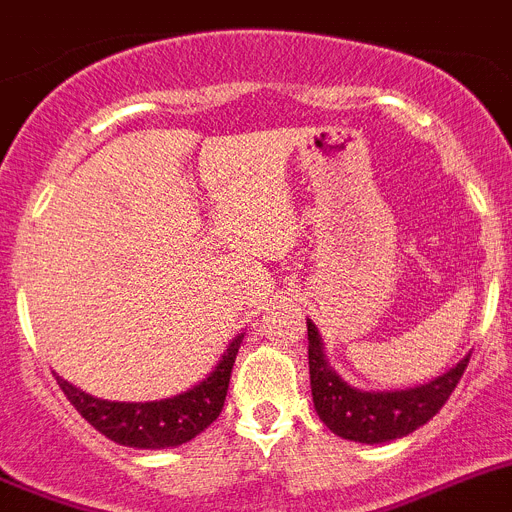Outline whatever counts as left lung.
I'll use <instances>...</instances> for the list:
<instances>
[{"mask_svg":"<svg viewBox=\"0 0 512 512\" xmlns=\"http://www.w3.org/2000/svg\"><path fill=\"white\" fill-rule=\"evenodd\" d=\"M308 321V365H310V391L318 417L334 435L355 443H391L406 438L417 427L427 425L443 404L451 399L458 386L469 355L445 370L443 375L412 388H393V391H362L349 386L342 375L331 368L326 347L318 334V326Z\"/></svg>","mask_w":512,"mask_h":512,"instance_id":"1","label":"left lung"}]
</instances>
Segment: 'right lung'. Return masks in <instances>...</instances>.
Returning <instances> with one entry per match:
<instances>
[{"instance_id": "add662e5", "label": "right lung", "mask_w": 512, "mask_h": 512, "mask_svg": "<svg viewBox=\"0 0 512 512\" xmlns=\"http://www.w3.org/2000/svg\"><path fill=\"white\" fill-rule=\"evenodd\" d=\"M243 334L233 336L222 357L202 381L186 391L155 401H108L90 396L56 375V383L72 406L108 440L142 451H163L189 443L220 417L225 404L230 373L238 355Z\"/></svg>"}]
</instances>
